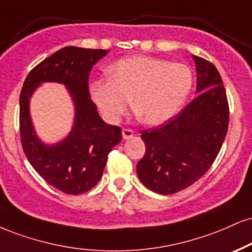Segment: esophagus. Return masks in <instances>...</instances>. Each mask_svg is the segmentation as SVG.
<instances>
[{
	"label": "esophagus",
	"mask_w": 252,
	"mask_h": 252,
	"mask_svg": "<svg viewBox=\"0 0 252 252\" xmlns=\"http://www.w3.org/2000/svg\"><path fill=\"white\" fill-rule=\"evenodd\" d=\"M135 131L132 129H129V128H123L122 129V136L124 139H128V138H131L132 136H134Z\"/></svg>",
	"instance_id": "34e87169"
}]
</instances>
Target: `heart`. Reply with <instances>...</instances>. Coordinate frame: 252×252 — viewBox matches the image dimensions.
Returning a JSON list of instances; mask_svg holds the SVG:
<instances>
[{
  "instance_id": "heart-1",
  "label": "heart",
  "mask_w": 252,
  "mask_h": 252,
  "mask_svg": "<svg viewBox=\"0 0 252 252\" xmlns=\"http://www.w3.org/2000/svg\"><path fill=\"white\" fill-rule=\"evenodd\" d=\"M108 71L110 77L90 84V94L103 117L111 123L126 113L130 97L141 122L164 123L180 111L192 89L189 66L156 57H126Z\"/></svg>"
}]
</instances>
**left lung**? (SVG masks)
Returning <instances> with one entry per match:
<instances>
[{
	"mask_svg": "<svg viewBox=\"0 0 252 252\" xmlns=\"http://www.w3.org/2000/svg\"><path fill=\"white\" fill-rule=\"evenodd\" d=\"M198 94L170 120L141 130L145 154L139 181L151 191L171 195L192 186L220 153L229 126V103L222 77L210 61L192 55Z\"/></svg>",
	"mask_w": 252,
	"mask_h": 252,
	"instance_id": "8db88e82",
	"label": "left lung"
}]
</instances>
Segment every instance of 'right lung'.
I'll list each match as a JSON object with an SVG mask.
<instances>
[{
  "mask_svg": "<svg viewBox=\"0 0 252 252\" xmlns=\"http://www.w3.org/2000/svg\"><path fill=\"white\" fill-rule=\"evenodd\" d=\"M107 53L71 45L62 48L32 69L21 90L20 137L24 154L47 183L68 195L87 192L98 183L109 153L122 138L120 126L103 122L90 99V70ZM42 81L63 83L75 103L74 128L55 146L39 142L30 121V96Z\"/></svg>",
  "mask_w": 252,
  "mask_h": 252,
  "instance_id": "obj_1",
  "label": "right lung"
}]
</instances>
